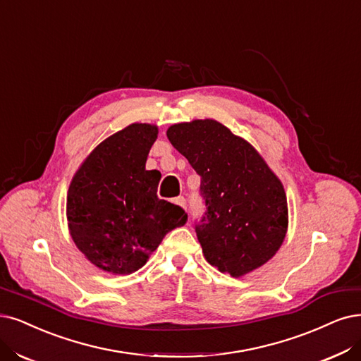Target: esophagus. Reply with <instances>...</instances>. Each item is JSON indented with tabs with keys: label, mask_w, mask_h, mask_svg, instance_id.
<instances>
[{
	"label": "esophagus",
	"mask_w": 361,
	"mask_h": 361,
	"mask_svg": "<svg viewBox=\"0 0 361 361\" xmlns=\"http://www.w3.org/2000/svg\"><path fill=\"white\" fill-rule=\"evenodd\" d=\"M173 204L181 207L183 209H185V199L183 196H178V197H173Z\"/></svg>",
	"instance_id": "obj_1"
}]
</instances>
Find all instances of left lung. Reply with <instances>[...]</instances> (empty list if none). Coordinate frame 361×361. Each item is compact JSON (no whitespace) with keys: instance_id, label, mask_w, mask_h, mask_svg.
Segmentation results:
<instances>
[{"instance_id":"left-lung-1","label":"left lung","mask_w":361,"mask_h":361,"mask_svg":"<svg viewBox=\"0 0 361 361\" xmlns=\"http://www.w3.org/2000/svg\"><path fill=\"white\" fill-rule=\"evenodd\" d=\"M171 144L201 177L207 211L196 235L207 262L233 278L260 268L288 228L283 183L259 152L217 120L168 128Z\"/></svg>"}]
</instances>
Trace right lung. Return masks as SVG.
Returning <instances> with one entry per match:
<instances>
[{"label":"right lung","instance_id":"obj_1","mask_svg":"<svg viewBox=\"0 0 361 361\" xmlns=\"http://www.w3.org/2000/svg\"><path fill=\"white\" fill-rule=\"evenodd\" d=\"M156 138L157 126L132 123L97 145L71 180V238L105 272L138 271L164 236L188 221L181 207L157 197L160 172L145 169Z\"/></svg>","mask_w":361,"mask_h":361}]
</instances>
